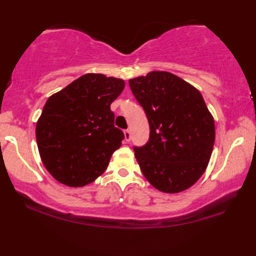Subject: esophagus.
<instances>
[{"label": "esophagus", "instance_id": "obj_1", "mask_svg": "<svg viewBox=\"0 0 256 256\" xmlns=\"http://www.w3.org/2000/svg\"><path fill=\"white\" fill-rule=\"evenodd\" d=\"M124 141H126V142H129V141H130L132 134H130V132L128 130V129H127V130H124Z\"/></svg>", "mask_w": 256, "mask_h": 256}]
</instances>
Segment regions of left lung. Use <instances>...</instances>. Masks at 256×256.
<instances>
[{
    "label": "left lung",
    "mask_w": 256,
    "mask_h": 256,
    "mask_svg": "<svg viewBox=\"0 0 256 256\" xmlns=\"http://www.w3.org/2000/svg\"><path fill=\"white\" fill-rule=\"evenodd\" d=\"M129 86L150 127L148 143L134 148L143 174L164 194L188 190L205 172L216 140L214 118L202 96L166 71L129 79Z\"/></svg>",
    "instance_id": "obj_1"
}]
</instances>
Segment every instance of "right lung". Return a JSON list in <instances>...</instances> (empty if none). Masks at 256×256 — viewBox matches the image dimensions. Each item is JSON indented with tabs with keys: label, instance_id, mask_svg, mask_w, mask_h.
I'll list each match as a JSON object with an SVG mask.
<instances>
[{
	"label": "right lung",
	"instance_id": "1",
	"mask_svg": "<svg viewBox=\"0 0 256 256\" xmlns=\"http://www.w3.org/2000/svg\"><path fill=\"white\" fill-rule=\"evenodd\" d=\"M124 80L86 73L52 94L36 124L42 162L59 183L82 188L101 176L124 135L110 104Z\"/></svg>",
	"mask_w": 256,
	"mask_h": 256
}]
</instances>
